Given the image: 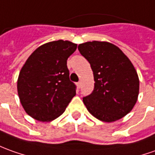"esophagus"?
I'll list each match as a JSON object with an SVG mask.
<instances>
[{"mask_svg":"<svg viewBox=\"0 0 155 155\" xmlns=\"http://www.w3.org/2000/svg\"><path fill=\"white\" fill-rule=\"evenodd\" d=\"M76 85H77L78 88H81V81L77 82V83H76Z\"/></svg>","mask_w":155,"mask_h":155,"instance_id":"34e87169","label":"esophagus"}]
</instances>
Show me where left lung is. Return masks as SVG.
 <instances>
[{
    "label": "left lung",
    "instance_id": "obj_1",
    "mask_svg": "<svg viewBox=\"0 0 155 155\" xmlns=\"http://www.w3.org/2000/svg\"><path fill=\"white\" fill-rule=\"evenodd\" d=\"M78 49L91 64L95 81L92 92L83 97L87 110L105 122L126 116L139 93L138 75L130 59L109 42H85Z\"/></svg>",
    "mask_w": 155,
    "mask_h": 155
}]
</instances>
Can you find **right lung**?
I'll return each mask as SVG.
<instances>
[{"label":"right lung","instance_id":"1","mask_svg":"<svg viewBox=\"0 0 155 155\" xmlns=\"http://www.w3.org/2000/svg\"><path fill=\"white\" fill-rule=\"evenodd\" d=\"M77 48L69 41L39 47L25 62L18 79V93L25 112L40 121H51L64 113L75 96L67 59Z\"/></svg>","mask_w":155,"mask_h":155}]
</instances>
